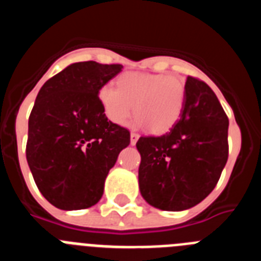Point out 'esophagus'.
Returning <instances> with one entry per match:
<instances>
[{"label": "esophagus", "mask_w": 261, "mask_h": 261, "mask_svg": "<svg viewBox=\"0 0 261 261\" xmlns=\"http://www.w3.org/2000/svg\"><path fill=\"white\" fill-rule=\"evenodd\" d=\"M138 138H140V135H138V133H135V132L130 133V145H136Z\"/></svg>", "instance_id": "esophagus-1"}]
</instances>
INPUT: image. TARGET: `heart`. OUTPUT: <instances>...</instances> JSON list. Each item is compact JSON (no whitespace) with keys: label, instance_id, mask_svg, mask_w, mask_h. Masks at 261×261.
Returning <instances> with one entry per match:
<instances>
[{"label":"heart","instance_id":"obj_1","mask_svg":"<svg viewBox=\"0 0 261 261\" xmlns=\"http://www.w3.org/2000/svg\"><path fill=\"white\" fill-rule=\"evenodd\" d=\"M98 98L112 123L124 125L136 111V125H147L150 132L165 133L183 114L186 86L171 75L124 73L117 78V87L103 85Z\"/></svg>","mask_w":261,"mask_h":261}]
</instances>
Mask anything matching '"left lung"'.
Wrapping results in <instances>:
<instances>
[{
	"label": "left lung",
	"instance_id": "1",
	"mask_svg": "<svg viewBox=\"0 0 261 261\" xmlns=\"http://www.w3.org/2000/svg\"><path fill=\"white\" fill-rule=\"evenodd\" d=\"M229 119L213 90L188 77L186 105L166 135L140 137V191L162 211L192 208L214 190L229 156Z\"/></svg>",
	"mask_w": 261,
	"mask_h": 261
}]
</instances>
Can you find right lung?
<instances>
[{
  "instance_id": "1",
  "label": "right lung",
  "mask_w": 261,
  "mask_h": 261,
  "mask_svg": "<svg viewBox=\"0 0 261 261\" xmlns=\"http://www.w3.org/2000/svg\"><path fill=\"white\" fill-rule=\"evenodd\" d=\"M120 64H71L43 85L29 117L26 158L39 191L62 211L95 205L108 171L130 142L128 129L107 119L99 89Z\"/></svg>"
}]
</instances>
